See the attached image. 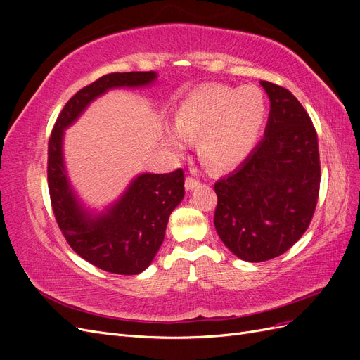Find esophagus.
Masks as SVG:
<instances>
[{"instance_id": "obj_1", "label": "esophagus", "mask_w": 360, "mask_h": 360, "mask_svg": "<svg viewBox=\"0 0 360 360\" xmlns=\"http://www.w3.org/2000/svg\"><path fill=\"white\" fill-rule=\"evenodd\" d=\"M200 184H201L200 180L192 177V176L186 177V180H184V188H186V191H195V189H198Z\"/></svg>"}]
</instances>
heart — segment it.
<instances>
[{
    "label": "heart",
    "instance_id": "obj_1",
    "mask_svg": "<svg viewBox=\"0 0 360 360\" xmlns=\"http://www.w3.org/2000/svg\"><path fill=\"white\" fill-rule=\"evenodd\" d=\"M267 118V101L255 85H202L184 97L176 127L165 130V144L176 153L198 138V155L207 167L228 171L243 163L258 144Z\"/></svg>",
    "mask_w": 360,
    "mask_h": 360
}]
</instances>
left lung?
Here are the masks:
<instances>
[{
  "label": "left lung",
  "instance_id": "1",
  "mask_svg": "<svg viewBox=\"0 0 360 360\" xmlns=\"http://www.w3.org/2000/svg\"><path fill=\"white\" fill-rule=\"evenodd\" d=\"M270 101L264 138L236 171L214 183V226L240 259L261 263L307 231L320 191L317 132L288 90L261 81Z\"/></svg>",
  "mask_w": 360,
  "mask_h": 360
}]
</instances>
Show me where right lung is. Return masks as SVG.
<instances>
[{
    "label": "right lung",
    "instance_id": "add662e5",
    "mask_svg": "<svg viewBox=\"0 0 360 360\" xmlns=\"http://www.w3.org/2000/svg\"><path fill=\"white\" fill-rule=\"evenodd\" d=\"M156 79V72L102 76L64 105L49 138L48 184L60 230L79 257L117 275H138L151 264L165 237L169 214L184 197L183 171L138 174L114 202L101 212L93 210L81 201L69 180L64 130L102 94L114 89H146Z\"/></svg>",
    "mask_w": 360,
    "mask_h": 360
}]
</instances>
